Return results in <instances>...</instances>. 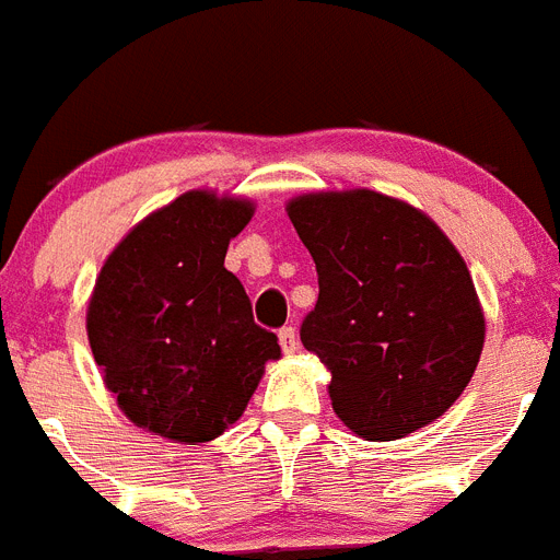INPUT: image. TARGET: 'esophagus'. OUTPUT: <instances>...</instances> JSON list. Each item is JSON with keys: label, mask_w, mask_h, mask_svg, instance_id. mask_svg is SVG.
Returning <instances> with one entry per match:
<instances>
[{"label": "esophagus", "mask_w": 560, "mask_h": 560, "mask_svg": "<svg viewBox=\"0 0 560 560\" xmlns=\"http://www.w3.org/2000/svg\"><path fill=\"white\" fill-rule=\"evenodd\" d=\"M279 341H281V350L284 352L299 350V336H295V327H281Z\"/></svg>", "instance_id": "1"}]
</instances>
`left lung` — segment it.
I'll use <instances>...</instances> for the list:
<instances>
[{
	"mask_svg": "<svg viewBox=\"0 0 560 560\" xmlns=\"http://www.w3.org/2000/svg\"><path fill=\"white\" fill-rule=\"evenodd\" d=\"M316 261L302 345L330 370L336 416L368 441L430 424L469 384L483 316L464 258L424 213L373 190L288 205Z\"/></svg>",
	"mask_w": 560,
	"mask_h": 560,
	"instance_id": "obj_1",
	"label": "left lung"
}]
</instances>
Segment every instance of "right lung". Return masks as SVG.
Returning a JSON list of instances; mask_svg holds the SVG:
<instances>
[{
  "label": "right lung",
  "mask_w": 560,
  "mask_h": 560,
  "mask_svg": "<svg viewBox=\"0 0 560 560\" xmlns=\"http://www.w3.org/2000/svg\"><path fill=\"white\" fill-rule=\"evenodd\" d=\"M253 205L208 190L178 196L136 224L98 272L88 338L105 384L136 427L199 444L238 421L276 332L253 322L224 267Z\"/></svg>",
  "instance_id": "1"
}]
</instances>
